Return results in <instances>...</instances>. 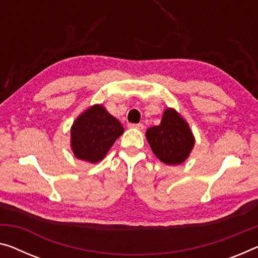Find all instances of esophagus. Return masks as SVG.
Segmentation results:
<instances>
[{"label":"esophagus","instance_id":"34e87169","mask_svg":"<svg viewBox=\"0 0 258 258\" xmlns=\"http://www.w3.org/2000/svg\"><path fill=\"white\" fill-rule=\"evenodd\" d=\"M129 128H134V129H138V130H144V124H143V123H137V124L130 123L129 124Z\"/></svg>","mask_w":258,"mask_h":258}]
</instances>
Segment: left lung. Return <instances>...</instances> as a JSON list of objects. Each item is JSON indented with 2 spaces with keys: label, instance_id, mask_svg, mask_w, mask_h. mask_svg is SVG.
<instances>
[{
  "label": "left lung",
  "instance_id": "obj_1",
  "mask_svg": "<svg viewBox=\"0 0 258 258\" xmlns=\"http://www.w3.org/2000/svg\"><path fill=\"white\" fill-rule=\"evenodd\" d=\"M146 140L158 159L172 166L182 164L195 145L189 124L173 108L165 110L159 125L146 130Z\"/></svg>",
  "mask_w": 258,
  "mask_h": 258
}]
</instances>
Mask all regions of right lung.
Here are the masks:
<instances>
[{
	"label": "right lung",
	"mask_w": 258,
	"mask_h": 258,
	"mask_svg": "<svg viewBox=\"0 0 258 258\" xmlns=\"http://www.w3.org/2000/svg\"><path fill=\"white\" fill-rule=\"evenodd\" d=\"M123 130L121 122L104 106L93 105L71 126V150L78 159L94 164L104 159Z\"/></svg>",
	"instance_id": "obj_1"
}]
</instances>
